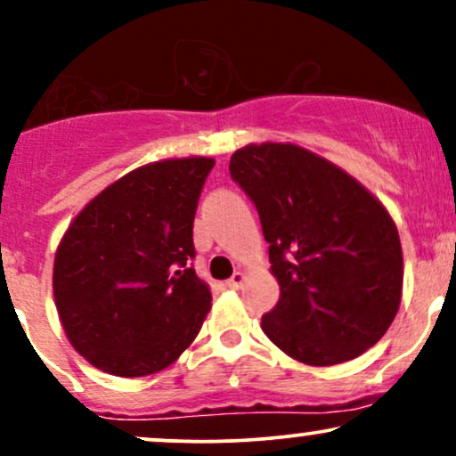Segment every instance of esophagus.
<instances>
[{
    "label": "esophagus",
    "mask_w": 456,
    "mask_h": 456,
    "mask_svg": "<svg viewBox=\"0 0 456 456\" xmlns=\"http://www.w3.org/2000/svg\"><path fill=\"white\" fill-rule=\"evenodd\" d=\"M246 281V274L244 272H233L232 279L227 281V287H232V289H240L242 287V282Z\"/></svg>",
    "instance_id": "1"
}]
</instances>
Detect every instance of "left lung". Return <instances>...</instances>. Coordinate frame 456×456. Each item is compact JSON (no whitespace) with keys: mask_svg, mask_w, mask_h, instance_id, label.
<instances>
[{"mask_svg":"<svg viewBox=\"0 0 456 456\" xmlns=\"http://www.w3.org/2000/svg\"><path fill=\"white\" fill-rule=\"evenodd\" d=\"M229 174L259 212L281 297L261 330L311 366L358 358L390 328L403 294L399 232L341 167L294 143L235 150Z\"/></svg>","mask_w":456,"mask_h":456,"instance_id":"1","label":"left lung"}]
</instances>
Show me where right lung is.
<instances>
[{
  "instance_id": "1",
  "label": "right lung",
  "mask_w": 456,
  "mask_h": 456,
  "mask_svg": "<svg viewBox=\"0 0 456 456\" xmlns=\"http://www.w3.org/2000/svg\"><path fill=\"white\" fill-rule=\"evenodd\" d=\"M212 167L188 156L130 171L77 214L57 246L60 322L104 373H159L201 330L212 294L191 268L192 221Z\"/></svg>"
}]
</instances>
